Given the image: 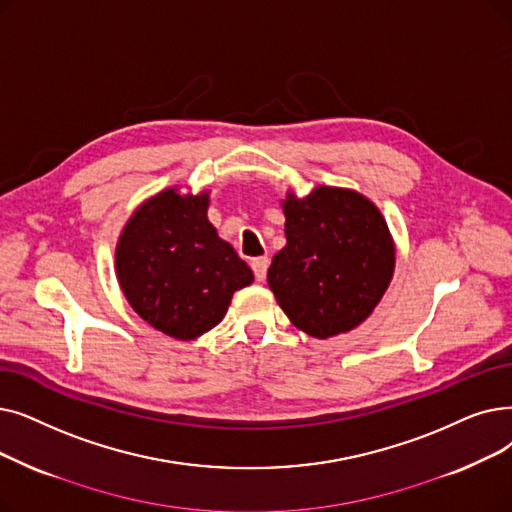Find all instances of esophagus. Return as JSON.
I'll return each instance as SVG.
<instances>
[{"label": "esophagus", "instance_id": "obj_1", "mask_svg": "<svg viewBox=\"0 0 512 512\" xmlns=\"http://www.w3.org/2000/svg\"><path fill=\"white\" fill-rule=\"evenodd\" d=\"M253 272H255V280L263 282L265 280V274H268V268H270V259L268 257H257L253 259Z\"/></svg>", "mask_w": 512, "mask_h": 512}]
</instances>
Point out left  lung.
I'll return each instance as SVG.
<instances>
[{
    "label": "left lung",
    "mask_w": 512,
    "mask_h": 512,
    "mask_svg": "<svg viewBox=\"0 0 512 512\" xmlns=\"http://www.w3.org/2000/svg\"><path fill=\"white\" fill-rule=\"evenodd\" d=\"M286 247L268 284L297 328L328 339L362 324L385 295L395 251L381 211L358 192L320 186L284 201Z\"/></svg>",
    "instance_id": "8db88e82"
}]
</instances>
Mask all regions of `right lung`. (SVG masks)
I'll list each match as a JSON object with an SVG mask.
<instances>
[{
  "label": "right lung",
  "instance_id": "obj_1",
  "mask_svg": "<svg viewBox=\"0 0 512 512\" xmlns=\"http://www.w3.org/2000/svg\"><path fill=\"white\" fill-rule=\"evenodd\" d=\"M209 196L165 190L144 203L117 247V276L129 305L173 339L201 337L226 316L253 272L207 219Z\"/></svg>",
  "mask_w": 512,
  "mask_h": 512
}]
</instances>
